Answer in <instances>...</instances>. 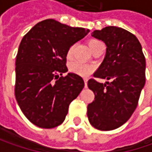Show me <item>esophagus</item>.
<instances>
[{"instance_id": "1", "label": "esophagus", "mask_w": 152, "mask_h": 152, "mask_svg": "<svg viewBox=\"0 0 152 152\" xmlns=\"http://www.w3.org/2000/svg\"><path fill=\"white\" fill-rule=\"evenodd\" d=\"M85 87H87V82H88V79H85Z\"/></svg>"}]
</instances>
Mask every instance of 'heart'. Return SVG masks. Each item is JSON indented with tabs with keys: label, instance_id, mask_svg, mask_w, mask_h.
<instances>
[{
	"label": "heart",
	"instance_id": "heart-1",
	"mask_svg": "<svg viewBox=\"0 0 152 152\" xmlns=\"http://www.w3.org/2000/svg\"><path fill=\"white\" fill-rule=\"evenodd\" d=\"M89 45V47L91 50V51L94 50L96 46L102 45V43L96 39H93L89 40L88 42ZM73 49H74V45H72L67 51V58H71L72 56H73ZM95 67L94 66H91V65H87V64H84L82 62H79V61H73L72 63L69 64V71L71 73H75V74H78L79 76H88L89 74H91L93 71H94Z\"/></svg>",
	"mask_w": 152,
	"mask_h": 152
}]
</instances>
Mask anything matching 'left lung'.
Wrapping results in <instances>:
<instances>
[{
    "label": "left lung",
    "mask_w": 152,
    "mask_h": 152,
    "mask_svg": "<svg viewBox=\"0 0 152 152\" xmlns=\"http://www.w3.org/2000/svg\"><path fill=\"white\" fill-rule=\"evenodd\" d=\"M91 35L107 46L94 77L109 81H88L95 100L88 105L87 116L94 128L113 130L125 124L137 107L145 83V58L136 36L122 28L106 27Z\"/></svg>",
    "instance_id": "obj_1"
}]
</instances>
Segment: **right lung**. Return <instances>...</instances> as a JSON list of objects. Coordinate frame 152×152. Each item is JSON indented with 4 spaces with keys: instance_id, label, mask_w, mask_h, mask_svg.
I'll return each mask as SVG.
<instances>
[{
    "instance_id": "add662e5",
    "label": "right lung",
    "mask_w": 152,
    "mask_h": 152,
    "mask_svg": "<svg viewBox=\"0 0 152 152\" xmlns=\"http://www.w3.org/2000/svg\"><path fill=\"white\" fill-rule=\"evenodd\" d=\"M90 32L54 19L38 23L22 39L16 57L15 96L23 113L34 125L52 129L64 121L69 104L85 86L67 72L68 48Z\"/></svg>"
}]
</instances>
